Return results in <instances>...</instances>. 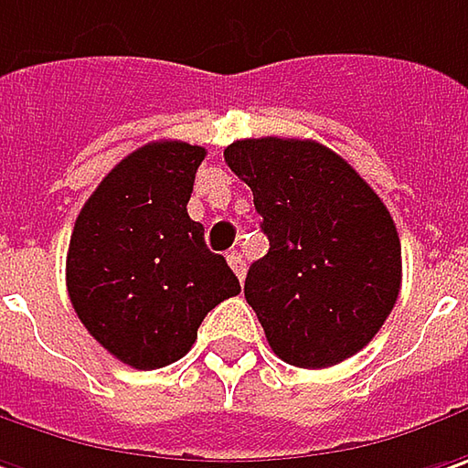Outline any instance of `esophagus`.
Segmentation results:
<instances>
[{"label":"esophagus","instance_id":"34e87169","mask_svg":"<svg viewBox=\"0 0 468 468\" xmlns=\"http://www.w3.org/2000/svg\"><path fill=\"white\" fill-rule=\"evenodd\" d=\"M228 264H230V270L238 274V280L246 277V261H243V256L238 254V251H230V254H228Z\"/></svg>","mask_w":468,"mask_h":468}]
</instances>
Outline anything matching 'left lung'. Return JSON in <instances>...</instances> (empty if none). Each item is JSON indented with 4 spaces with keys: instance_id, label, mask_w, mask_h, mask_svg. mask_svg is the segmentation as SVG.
I'll use <instances>...</instances> for the list:
<instances>
[{
    "instance_id": "obj_1",
    "label": "left lung",
    "mask_w": 468,
    "mask_h": 468,
    "mask_svg": "<svg viewBox=\"0 0 468 468\" xmlns=\"http://www.w3.org/2000/svg\"><path fill=\"white\" fill-rule=\"evenodd\" d=\"M225 162L251 188L270 238L243 288L270 348L301 369L358 354L400 291V238L382 198L316 141L243 138Z\"/></svg>"
}]
</instances>
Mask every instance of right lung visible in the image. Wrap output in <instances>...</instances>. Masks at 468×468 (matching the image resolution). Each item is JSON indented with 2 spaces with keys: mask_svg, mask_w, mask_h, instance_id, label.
Here are the masks:
<instances>
[{
  "mask_svg": "<svg viewBox=\"0 0 468 468\" xmlns=\"http://www.w3.org/2000/svg\"><path fill=\"white\" fill-rule=\"evenodd\" d=\"M207 149L154 141L128 154L89 196L68 249V293L114 358L159 369L191 351L198 324L240 282L188 217Z\"/></svg>",
  "mask_w": 468,
  "mask_h": 468,
  "instance_id": "1",
  "label": "right lung"
}]
</instances>
